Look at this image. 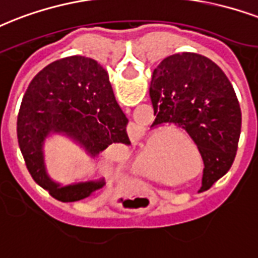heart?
<instances>
[{"instance_id": "heart-1", "label": "heart", "mask_w": 258, "mask_h": 258, "mask_svg": "<svg viewBox=\"0 0 258 258\" xmlns=\"http://www.w3.org/2000/svg\"><path fill=\"white\" fill-rule=\"evenodd\" d=\"M177 146H178V139L176 138L161 143H149L137 166L138 174L155 182H164V184L173 182L172 177L164 172L162 160ZM190 165L192 162L184 155L176 157L172 162L173 168L180 172H185V169H189Z\"/></svg>"}]
</instances>
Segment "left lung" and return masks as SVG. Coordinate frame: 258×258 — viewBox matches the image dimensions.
Wrapping results in <instances>:
<instances>
[{
  "instance_id": "left-lung-1",
  "label": "left lung",
  "mask_w": 258,
  "mask_h": 258,
  "mask_svg": "<svg viewBox=\"0 0 258 258\" xmlns=\"http://www.w3.org/2000/svg\"><path fill=\"white\" fill-rule=\"evenodd\" d=\"M153 125L174 123L189 134L204 162L202 189L229 172L238 149L241 108L229 78L211 59L174 54L153 72Z\"/></svg>"
}]
</instances>
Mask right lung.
<instances>
[{
	"mask_svg": "<svg viewBox=\"0 0 258 258\" xmlns=\"http://www.w3.org/2000/svg\"><path fill=\"white\" fill-rule=\"evenodd\" d=\"M127 123L116 103L108 73L92 58L68 56L43 69L25 92L17 119V138L31 176L56 200L70 203L93 195L104 178L60 185L46 169L44 143L62 134L90 157L109 145H130Z\"/></svg>",
	"mask_w": 258,
	"mask_h": 258,
	"instance_id": "right-lung-1",
	"label": "right lung"
}]
</instances>
